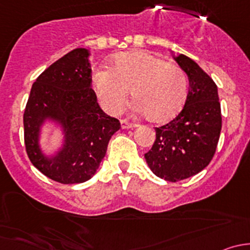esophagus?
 Instances as JSON below:
<instances>
[{
	"mask_svg": "<svg viewBox=\"0 0 250 250\" xmlns=\"http://www.w3.org/2000/svg\"><path fill=\"white\" fill-rule=\"evenodd\" d=\"M121 127H122L123 129H128V128L137 127V125H135V123H132V122H128V121H125V120H121Z\"/></svg>",
	"mask_w": 250,
	"mask_h": 250,
	"instance_id": "obj_1",
	"label": "esophagus"
}]
</instances>
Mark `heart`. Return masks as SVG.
Wrapping results in <instances>:
<instances>
[{
  "mask_svg": "<svg viewBox=\"0 0 250 250\" xmlns=\"http://www.w3.org/2000/svg\"><path fill=\"white\" fill-rule=\"evenodd\" d=\"M90 83L107 113H120L130 90L135 109L152 122L173 118L183 109L188 92V75L180 66L145 50L120 53L110 69L93 71Z\"/></svg>",
  "mask_w": 250,
  "mask_h": 250,
  "instance_id": "1",
  "label": "heart"
}]
</instances>
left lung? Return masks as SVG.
<instances>
[{"label":"left lung","mask_w":250,"mask_h":250,"mask_svg":"<svg viewBox=\"0 0 250 250\" xmlns=\"http://www.w3.org/2000/svg\"><path fill=\"white\" fill-rule=\"evenodd\" d=\"M188 77L184 107L169 123L156 128V140L145 160L155 175L184 180L203 170L213 158L221 130L218 88L188 57H174Z\"/></svg>","instance_id":"1"}]
</instances>
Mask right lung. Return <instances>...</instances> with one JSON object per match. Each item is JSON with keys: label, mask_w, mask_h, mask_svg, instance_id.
<instances>
[{"label": "right lung", "mask_w": 250, "mask_h": 250, "mask_svg": "<svg viewBox=\"0 0 250 250\" xmlns=\"http://www.w3.org/2000/svg\"><path fill=\"white\" fill-rule=\"evenodd\" d=\"M84 48H76L47 67L34 82L24 111V141L32 165L60 184L89 180L121 128L117 118L100 109L92 89V69ZM50 118L65 132L63 148L52 159L38 146L39 128Z\"/></svg>", "instance_id": "1"}]
</instances>
